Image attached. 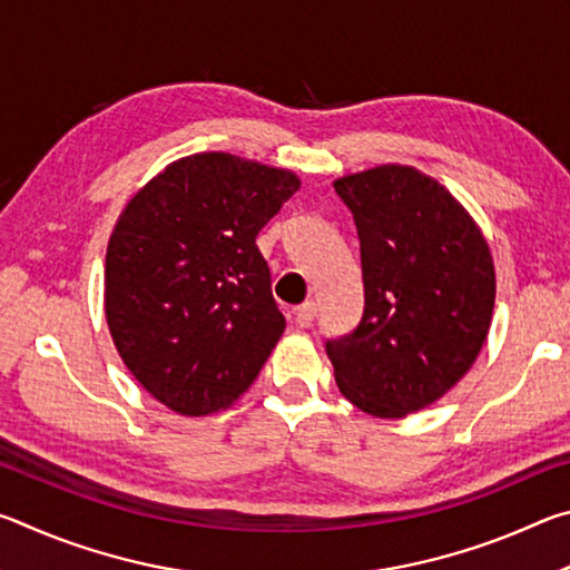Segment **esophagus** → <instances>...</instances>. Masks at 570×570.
<instances>
[{
  "mask_svg": "<svg viewBox=\"0 0 570 570\" xmlns=\"http://www.w3.org/2000/svg\"><path fill=\"white\" fill-rule=\"evenodd\" d=\"M314 316H316V304L314 302H304L302 306H296V312H294L296 326H308L314 322Z\"/></svg>",
  "mask_w": 570,
  "mask_h": 570,
  "instance_id": "34e87169",
  "label": "esophagus"
}]
</instances>
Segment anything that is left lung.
<instances>
[{"label":"left lung","mask_w":570,"mask_h":570,"mask_svg":"<svg viewBox=\"0 0 570 570\" xmlns=\"http://www.w3.org/2000/svg\"><path fill=\"white\" fill-rule=\"evenodd\" d=\"M362 254L364 314L326 342L340 392L372 417H404L465 377L485 344L495 268L470 214L412 166L334 180Z\"/></svg>","instance_id":"1"}]
</instances>
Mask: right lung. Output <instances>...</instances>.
Instances as JSON below:
<instances>
[{
	"instance_id": "add662e5",
	"label": "right lung",
	"mask_w": 570,
	"mask_h": 570,
	"mask_svg": "<svg viewBox=\"0 0 570 570\" xmlns=\"http://www.w3.org/2000/svg\"><path fill=\"white\" fill-rule=\"evenodd\" d=\"M298 186L292 170L196 153L125 206L105 256V316L125 366L168 410L230 407L282 340L256 236Z\"/></svg>"
}]
</instances>
